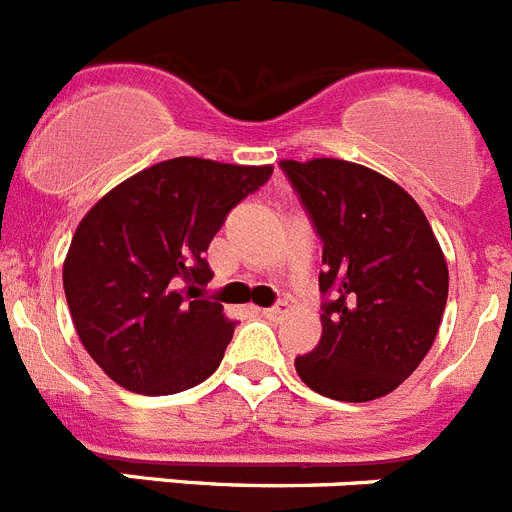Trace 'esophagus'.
Wrapping results in <instances>:
<instances>
[{"mask_svg": "<svg viewBox=\"0 0 512 512\" xmlns=\"http://www.w3.org/2000/svg\"><path fill=\"white\" fill-rule=\"evenodd\" d=\"M260 313L270 321H283L290 313V306L288 303H280V306H273V308H260Z\"/></svg>", "mask_w": 512, "mask_h": 512, "instance_id": "34e87169", "label": "esophagus"}]
</instances>
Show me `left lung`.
I'll return each mask as SVG.
<instances>
[{
	"label": "left lung",
	"mask_w": 512,
	"mask_h": 512,
	"mask_svg": "<svg viewBox=\"0 0 512 512\" xmlns=\"http://www.w3.org/2000/svg\"><path fill=\"white\" fill-rule=\"evenodd\" d=\"M324 242L321 342L296 357L308 388L344 403L393 393L428 354L449 296L439 239L411 193L339 158L280 160Z\"/></svg>",
	"instance_id": "1"
}]
</instances>
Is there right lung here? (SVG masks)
Here are the masks:
<instances>
[{
  "label": "right lung",
  "mask_w": 512,
  "mask_h": 512,
  "mask_svg": "<svg viewBox=\"0 0 512 512\" xmlns=\"http://www.w3.org/2000/svg\"><path fill=\"white\" fill-rule=\"evenodd\" d=\"M270 173L273 165L163 160L78 222L63 260L68 311L86 352L124 390L173 395L219 367L234 321L219 303L193 301L214 278L204 252Z\"/></svg>",
  "instance_id": "obj_1"
}]
</instances>
